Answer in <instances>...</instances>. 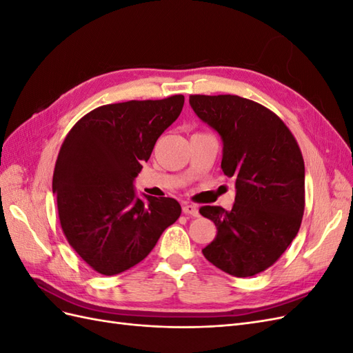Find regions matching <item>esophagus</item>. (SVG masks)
Listing matches in <instances>:
<instances>
[{"instance_id":"34e87169","label":"esophagus","mask_w":353,"mask_h":353,"mask_svg":"<svg viewBox=\"0 0 353 353\" xmlns=\"http://www.w3.org/2000/svg\"><path fill=\"white\" fill-rule=\"evenodd\" d=\"M183 212L190 216H199V209L194 205H188V203L183 206Z\"/></svg>"}]
</instances>
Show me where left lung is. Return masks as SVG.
Returning <instances> with one entry per match:
<instances>
[{
	"instance_id": "obj_1",
	"label": "left lung",
	"mask_w": 353,
	"mask_h": 353,
	"mask_svg": "<svg viewBox=\"0 0 353 353\" xmlns=\"http://www.w3.org/2000/svg\"><path fill=\"white\" fill-rule=\"evenodd\" d=\"M203 122L223 143L222 172L234 181L232 209L201 206L216 225L205 258L234 276H252L280 259L301 228L305 163L296 138L265 105L239 95H190Z\"/></svg>"
}]
</instances>
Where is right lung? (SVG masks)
I'll use <instances>...</instances> for the list:
<instances>
[{
	"mask_svg": "<svg viewBox=\"0 0 353 353\" xmlns=\"http://www.w3.org/2000/svg\"><path fill=\"white\" fill-rule=\"evenodd\" d=\"M184 95L131 100L91 110L73 125L57 156L52 193L63 234L94 271L116 275L140 263L179 218L175 199H138L134 178Z\"/></svg>",
	"mask_w": 353,
	"mask_h": 353,
	"instance_id": "obj_1",
	"label": "right lung"
}]
</instances>
